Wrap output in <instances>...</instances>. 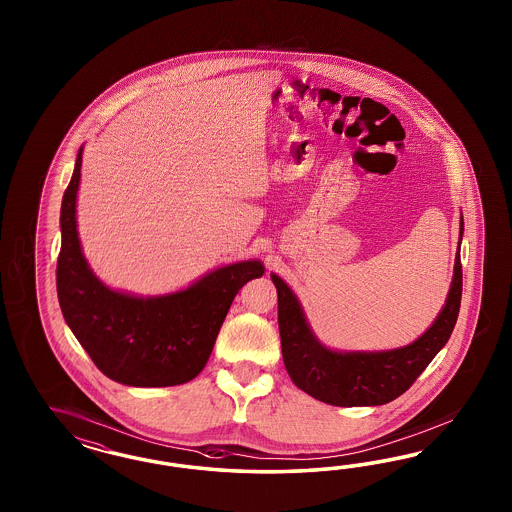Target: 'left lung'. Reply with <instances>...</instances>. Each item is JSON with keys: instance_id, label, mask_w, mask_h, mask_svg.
Returning <instances> with one entry per match:
<instances>
[{"instance_id": "left-lung-1", "label": "left lung", "mask_w": 512, "mask_h": 512, "mask_svg": "<svg viewBox=\"0 0 512 512\" xmlns=\"http://www.w3.org/2000/svg\"><path fill=\"white\" fill-rule=\"evenodd\" d=\"M462 234L464 219H460V244ZM272 281L278 289L283 362L296 387L330 405H383L402 396L449 341L462 300L460 246L449 296L434 325L419 340L392 351L340 353L326 349L311 332L302 306L289 285L276 274H272Z\"/></svg>"}]
</instances>
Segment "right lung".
<instances>
[{
  "instance_id": "1",
  "label": "right lung",
  "mask_w": 512,
  "mask_h": 512,
  "mask_svg": "<svg viewBox=\"0 0 512 512\" xmlns=\"http://www.w3.org/2000/svg\"><path fill=\"white\" fill-rule=\"evenodd\" d=\"M82 167L63 193L56 287L63 319L93 364L129 387H174L195 379L208 362L217 332L236 293L261 278V261L227 264L184 291L163 296L125 295L109 289L86 263L77 233V191Z\"/></svg>"
}]
</instances>
